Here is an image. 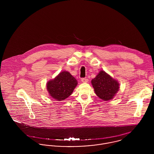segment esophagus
<instances>
[{"label": "esophagus", "mask_w": 154, "mask_h": 154, "mask_svg": "<svg viewBox=\"0 0 154 154\" xmlns=\"http://www.w3.org/2000/svg\"><path fill=\"white\" fill-rule=\"evenodd\" d=\"M81 81L82 82H84V83H87V82H88V79L87 78H83L81 79Z\"/></svg>", "instance_id": "esophagus-1"}]
</instances>
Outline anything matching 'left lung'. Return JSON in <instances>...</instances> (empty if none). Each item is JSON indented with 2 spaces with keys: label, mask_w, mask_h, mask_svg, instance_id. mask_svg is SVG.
Listing matches in <instances>:
<instances>
[{
  "label": "left lung",
  "mask_w": 154,
  "mask_h": 154,
  "mask_svg": "<svg viewBox=\"0 0 154 154\" xmlns=\"http://www.w3.org/2000/svg\"><path fill=\"white\" fill-rule=\"evenodd\" d=\"M91 84L96 95L104 101L113 98L119 89V84L104 70H101L92 79Z\"/></svg>",
  "instance_id": "obj_1"
}]
</instances>
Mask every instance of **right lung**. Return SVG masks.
Instances as JSON below:
<instances>
[{
    "instance_id": "obj_1",
    "label": "right lung",
    "mask_w": 154,
    "mask_h": 154,
    "mask_svg": "<svg viewBox=\"0 0 154 154\" xmlns=\"http://www.w3.org/2000/svg\"><path fill=\"white\" fill-rule=\"evenodd\" d=\"M77 84L78 81L69 72L63 71L47 83V89L53 99L63 101L72 94Z\"/></svg>"
}]
</instances>
